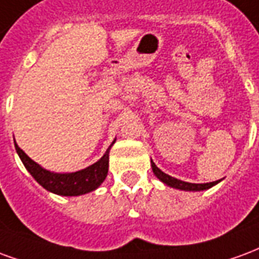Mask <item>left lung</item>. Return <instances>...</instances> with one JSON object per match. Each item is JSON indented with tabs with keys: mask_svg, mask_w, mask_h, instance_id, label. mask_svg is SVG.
I'll return each instance as SVG.
<instances>
[{
	"mask_svg": "<svg viewBox=\"0 0 259 259\" xmlns=\"http://www.w3.org/2000/svg\"><path fill=\"white\" fill-rule=\"evenodd\" d=\"M152 168H153V172L154 175L157 177L161 182L169 186V188H175V189H179V190H188V192H200V190H205V189H209V188H212L214 185H217L220 181H215V182H209V184H189V182H184V181H181V179H177V178H172V177H169L167 175L165 172H163L161 169L158 168L156 164L152 161Z\"/></svg>",
	"mask_w": 259,
	"mask_h": 259,
	"instance_id": "1",
	"label": "left lung"
}]
</instances>
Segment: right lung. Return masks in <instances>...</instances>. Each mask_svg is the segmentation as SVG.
I'll return each instance as SVG.
<instances>
[{
  "label": "right lung",
  "instance_id": "obj_1",
  "mask_svg": "<svg viewBox=\"0 0 259 259\" xmlns=\"http://www.w3.org/2000/svg\"><path fill=\"white\" fill-rule=\"evenodd\" d=\"M114 142H116V139L113 141V143ZM113 143L96 163L87 167V168L80 169V171L65 174L51 172L48 169L42 168L39 164L33 161L22 149L19 148L16 142H15V149H16L19 157L22 160V163L24 164L26 169L31 174V177L44 189L55 194H59V196H81V194L90 193L92 190L98 189L107 177L109 152H110Z\"/></svg>",
  "mask_w": 259,
  "mask_h": 259
}]
</instances>
